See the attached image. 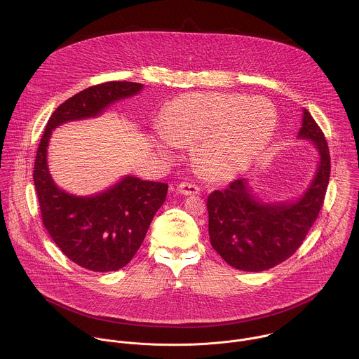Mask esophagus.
Returning a JSON list of instances; mask_svg holds the SVG:
<instances>
[{"label": "esophagus", "mask_w": 359, "mask_h": 359, "mask_svg": "<svg viewBox=\"0 0 359 359\" xmlns=\"http://www.w3.org/2000/svg\"><path fill=\"white\" fill-rule=\"evenodd\" d=\"M199 188L196 185H192V184H185V182H181L178 187H177V192L184 195V196H191V195H198L199 194Z\"/></svg>", "instance_id": "34e87169"}]
</instances>
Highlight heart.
Wrapping results in <instances>:
<instances>
[{
	"mask_svg": "<svg viewBox=\"0 0 359 359\" xmlns=\"http://www.w3.org/2000/svg\"><path fill=\"white\" fill-rule=\"evenodd\" d=\"M278 114L265 98L239 94L191 93L165 107L154 147L171 154L195 144V156L217 180H231L252 165L271 142Z\"/></svg>",
	"mask_w": 359,
	"mask_h": 359,
	"instance_id": "b5f03b06",
	"label": "heart"
}]
</instances>
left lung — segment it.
<instances>
[{
	"instance_id": "8db88e82",
	"label": "left lung",
	"mask_w": 359,
	"mask_h": 359,
	"mask_svg": "<svg viewBox=\"0 0 359 359\" xmlns=\"http://www.w3.org/2000/svg\"><path fill=\"white\" fill-rule=\"evenodd\" d=\"M299 140L318 152V165L307 189L290 202H264L249 178L233 181L207 198L212 249L231 266L248 272L269 269L302 246L323 205L330 177V154L323 133L303 109Z\"/></svg>"
}]
</instances>
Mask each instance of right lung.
Masks as SVG:
<instances>
[{"label":"right lung","instance_id":"1","mask_svg":"<svg viewBox=\"0 0 359 359\" xmlns=\"http://www.w3.org/2000/svg\"><path fill=\"white\" fill-rule=\"evenodd\" d=\"M142 90L140 83L110 81L80 91L52 113L37 149L33 180L44 226L65 256L90 271H117L133 259L165 201L168 185L124 175L100 194L72 195L52 180L50 138L59 126L98 117L110 104Z\"/></svg>","mask_w":359,"mask_h":359}]
</instances>
